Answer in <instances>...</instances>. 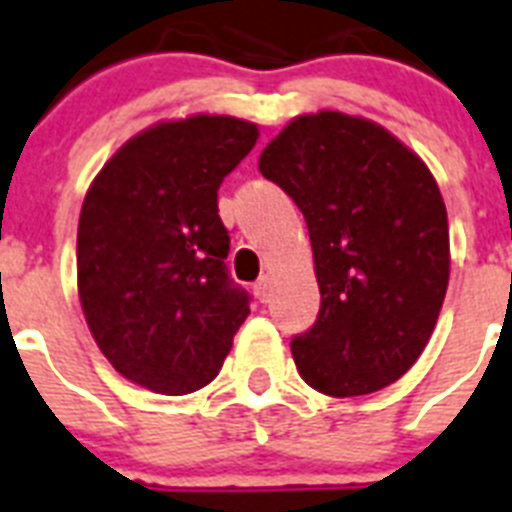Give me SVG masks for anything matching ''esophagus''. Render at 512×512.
I'll return each instance as SVG.
<instances>
[{
	"label": "esophagus",
	"instance_id": "1",
	"mask_svg": "<svg viewBox=\"0 0 512 512\" xmlns=\"http://www.w3.org/2000/svg\"><path fill=\"white\" fill-rule=\"evenodd\" d=\"M270 289H273V281H270V276L257 278L255 294H257V299H260V302H270Z\"/></svg>",
	"mask_w": 512,
	"mask_h": 512
}]
</instances>
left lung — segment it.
<instances>
[{
    "mask_svg": "<svg viewBox=\"0 0 512 512\" xmlns=\"http://www.w3.org/2000/svg\"><path fill=\"white\" fill-rule=\"evenodd\" d=\"M260 173L305 215L321 310L292 339L299 376L331 397L384 389L421 357L450 281L434 176L389 131L342 112L302 115Z\"/></svg>",
    "mask_w": 512,
    "mask_h": 512,
    "instance_id": "obj_1",
    "label": "left lung"
}]
</instances>
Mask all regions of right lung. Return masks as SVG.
<instances>
[{
    "mask_svg": "<svg viewBox=\"0 0 512 512\" xmlns=\"http://www.w3.org/2000/svg\"><path fill=\"white\" fill-rule=\"evenodd\" d=\"M257 128L194 115L134 136L94 178L78 220V294L99 350L160 394L218 376L252 297L228 276L223 178Z\"/></svg>",
    "mask_w": 512,
    "mask_h": 512,
    "instance_id": "obj_1",
    "label": "right lung"
}]
</instances>
